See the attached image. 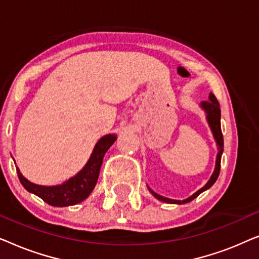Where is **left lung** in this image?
Returning <instances> with one entry per match:
<instances>
[{"instance_id": "left-lung-1", "label": "left lung", "mask_w": 259, "mask_h": 259, "mask_svg": "<svg viewBox=\"0 0 259 259\" xmlns=\"http://www.w3.org/2000/svg\"><path fill=\"white\" fill-rule=\"evenodd\" d=\"M200 106H201V108L205 111V113H206V119H207L208 126H210L212 134H213L214 140H215V143H217V146H218V154H217V159H215L214 171H213V173H212L210 180H208V182L205 184V185L201 187L200 190H198L196 193H193L192 196L186 198V199H184V200H176V199H169V198L162 197V196H160V194L155 193L154 191H152L150 187H148L150 192L153 194L157 199L165 201V203L179 204V205L189 203V201L193 200L194 198H197L198 196H199L201 192H204V191L210 189V187L215 183V180H217L218 176H219V172H221V160H222L223 151H224V139H223V133H222V128H221V107H219V102L217 99H215L214 95L210 93V95H208V100L201 102Z\"/></svg>"}]
</instances>
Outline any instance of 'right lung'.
I'll return each instance as SVG.
<instances>
[{"label": "right lung", "instance_id": "obj_1", "mask_svg": "<svg viewBox=\"0 0 259 259\" xmlns=\"http://www.w3.org/2000/svg\"><path fill=\"white\" fill-rule=\"evenodd\" d=\"M115 140V134H107V136L102 137L95 145L91 158L88 159L87 164L83 166V168L72 178H69L67 182L61 184V185H36V184L24 178L20 169L16 167L17 176H19L21 184L28 192L36 194L37 197H40L42 200L52 205V206L65 207L79 204L88 198L95 185H97L105 153L114 144Z\"/></svg>", "mask_w": 259, "mask_h": 259}]
</instances>
